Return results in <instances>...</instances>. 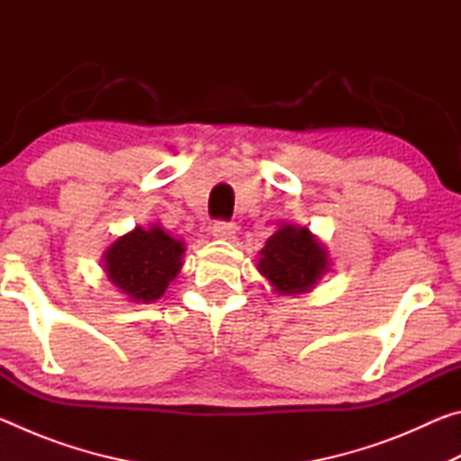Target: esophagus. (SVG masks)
Instances as JSON below:
<instances>
[{
    "mask_svg": "<svg viewBox=\"0 0 461 461\" xmlns=\"http://www.w3.org/2000/svg\"><path fill=\"white\" fill-rule=\"evenodd\" d=\"M213 236L215 238H221V240H230L233 236V223L231 221H223V220H217L213 223Z\"/></svg>",
    "mask_w": 461,
    "mask_h": 461,
    "instance_id": "obj_1",
    "label": "esophagus"
}]
</instances>
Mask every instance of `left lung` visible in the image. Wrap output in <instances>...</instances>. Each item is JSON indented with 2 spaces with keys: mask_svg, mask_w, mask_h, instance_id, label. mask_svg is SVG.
Wrapping results in <instances>:
<instances>
[{
  "mask_svg": "<svg viewBox=\"0 0 461 461\" xmlns=\"http://www.w3.org/2000/svg\"><path fill=\"white\" fill-rule=\"evenodd\" d=\"M258 270L280 294L309 291L327 270V252L307 228L283 225L262 248Z\"/></svg>",
  "mask_w": 461,
  "mask_h": 461,
  "instance_id": "1",
  "label": "left lung"
}]
</instances>
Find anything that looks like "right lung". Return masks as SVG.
Returning <instances> with one entry per match:
<instances>
[{
    "label": "right lung",
    "mask_w": 461,
    "mask_h": 461,
    "mask_svg": "<svg viewBox=\"0 0 461 461\" xmlns=\"http://www.w3.org/2000/svg\"><path fill=\"white\" fill-rule=\"evenodd\" d=\"M183 241L158 228H136L107 249L105 272L134 301H156L183 267Z\"/></svg>",
    "instance_id": "1"
}]
</instances>
